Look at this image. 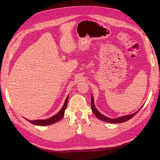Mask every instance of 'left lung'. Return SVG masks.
<instances>
[{
	"mask_svg": "<svg viewBox=\"0 0 160 160\" xmlns=\"http://www.w3.org/2000/svg\"><path fill=\"white\" fill-rule=\"evenodd\" d=\"M91 109H92V111H93V113H94V115L98 119L102 120V121H104V122H106L113 123H120L127 122V121H128L129 119H132L133 117H134V116L136 115L137 113L139 111V110H138V111H136V112L133 113V114L122 116V117H120V118H116V119L109 118L108 117H105V115H102L101 113H99L98 110H97V109L95 107V105H94V99H93V98L92 95H91Z\"/></svg>",
	"mask_w": 160,
	"mask_h": 160,
	"instance_id": "1",
	"label": "left lung"
}]
</instances>
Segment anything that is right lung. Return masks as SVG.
<instances>
[{"label":"right lung","instance_id":"obj_1","mask_svg":"<svg viewBox=\"0 0 160 160\" xmlns=\"http://www.w3.org/2000/svg\"><path fill=\"white\" fill-rule=\"evenodd\" d=\"M67 101H68V97L66 98L65 103L62 106V108H61V109L59 111V112L57 114H56L55 115L52 116V117L47 119H45V120H35V121H30L28 120V122L30 123L36 125H40V126H43V125H51L52 123H54L58 121H59L64 115V112L65 110L67 107Z\"/></svg>","mask_w":160,"mask_h":160}]
</instances>
